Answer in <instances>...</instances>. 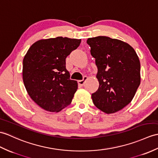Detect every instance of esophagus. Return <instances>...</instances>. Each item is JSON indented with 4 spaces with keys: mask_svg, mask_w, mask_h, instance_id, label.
<instances>
[{
    "mask_svg": "<svg viewBox=\"0 0 158 158\" xmlns=\"http://www.w3.org/2000/svg\"><path fill=\"white\" fill-rule=\"evenodd\" d=\"M87 79V77H86V76H84V77H83V79H82V80H79V81H78V84L79 85H81V86H82V85H83L84 84H85V81H86V80Z\"/></svg>",
    "mask_w": 158,
    "mask_h": 158,
    "instance_id": "34e87169",
    "label": "esophagus"
}]
</instances>
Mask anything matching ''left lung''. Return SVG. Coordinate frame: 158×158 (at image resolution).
Listing matches in <instances>:
<instances>
[{
	"mask_svg": "<svg viewBox=\"0 0 158 158\" xmlns=\"http://www.w3.org/2000/svg\"><path fill=\"white\" fill-rule=\"evenodd\" d=\"M98 67L99 88L91 94L94 105L106 114L129 104L140 85V61L127 43L106 36L88 38Z\"/></svg>",
	"mask_w": 158,
	"mask_h": 158,
	"instance_id": "8db88e82",
	"label": "left lung"
}]
</instances>
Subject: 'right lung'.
<instances>
[{"label": "right lung", "instance_id": "add662e5", "mask_svg": "<svg viewBox=\"0 0 158 158\" xmlns=\"http://www.w3.org/2000/svg\"><path fill=\"white\" fill-rule=\"evenodd\" d=\"M81 40L57 37L38 40L23 60V80L29 96L45 110L58 112L71 104L77 89L70 79L66 58Z\"/></svg>", "mask_w": 158, "mask_h": 158}]
</instances>
